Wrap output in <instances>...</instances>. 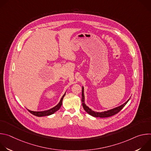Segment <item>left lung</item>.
Listing matches in <instances>:
<instances>
[{
    "mask_svg": "<svg viewBox=\"0 0 151 151\" xmlns=\"http://www.w3.org/2000/svg\"><path fill=\"white\" fill-rule=\"evenodd\" d=\"M127 100L125 103H124L123 104L115 107L114 109L107 111H104V112H94L93 111H92L91 109H90L89 107L85 104V100H84V94H83V87H82V106L83 107L84 110L87 112L88 114H90V115L94 116V117H100V118H107V117H109V116H112L116 114H118L123 107L125 106V104L128 103V101H129Z\"/></svg>",
    "mask_w": 151,
    "mask_h": 151,
    "instance_id": "left-lung-1",
    "label": "left lung"
}]
</instances>
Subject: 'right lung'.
Instances as JSON below:
<instances>
[{"mask_svg": "<svg viewBox=\"0 0 151 151\" xmlns=\"http://www.w3.org/2000/svg\"><path fill=\"white\" fill-rule=\"evenodd\" d=\"M65 94H66V93L64 94L62 96V97H61V99L60 101L59 102V103H58L57 106H55V107H54L53 108H52V109H50V110L45 111H40V112H36V111L35 112V111H30V110H29V109H27V110H28V111H29V112H30L32 114H33V115H35V116H39V117H40V116H48V115H52V114H53L54 113H55L56 111H57L60 108V107H61V104H62L63 99L64 96H65Z\"/></svg>", "mask_w": 151, "mask_h": 151, "instance_id": "right-lung-1", "label": "right lung"}]
</instances>
